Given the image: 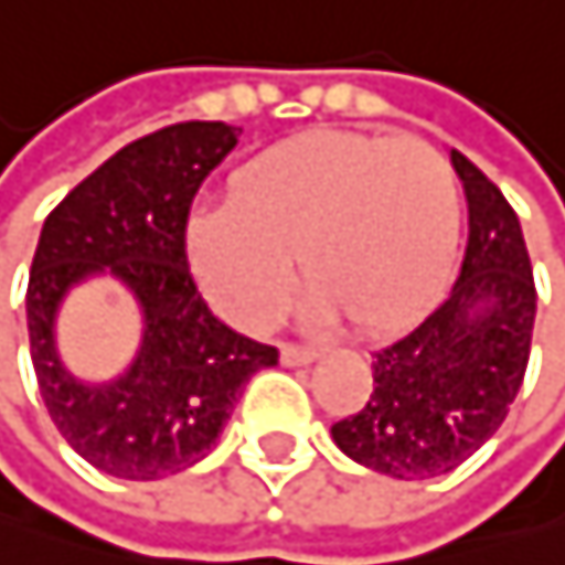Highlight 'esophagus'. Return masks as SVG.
I'll return each mask as SVG.
<instances>
[{
    "instance_id": "1",
    "label": "esophagus",
    "mask_w": 565,
    "mask_h": 565,
    "mask_svg": "<svg viewBox=\"0 0 565 565\" xmlns=\"http://www.w3.org/2000/svg\"><path fill=\"white\" fill-rule=\"evenodd\" d=\"M317 360V349L309 345H280V363L285 366H306Z\"/></svg>"
}]
</instances>
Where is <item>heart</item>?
I'll list each match as a JSON object with an SVG mask.
<instances>
[{"label":"heart","mask_w":565,"mask_h":565,"mask_svg":"<svg viewBox=\"0 0 565 565\" xmlns=\"http://www.w3.org/2000/svg\"><path fill=\"white\" fill-rule=\"evenodd\" d=\"M462 231L459 181L420 138L309 131L231 178V205L188 220V259L231 323L263 331L295 295V266L320 317L392 334L430 306Z\"/></svg>","instance_id":"1"}]
</instances>
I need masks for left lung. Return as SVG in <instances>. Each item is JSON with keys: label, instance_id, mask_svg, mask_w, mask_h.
I'll list each match as a JSON object with an SVG mask.
<instances>
[{"label": "left lung", "instance_id": "left-lung-1", "mask_svg": "<svg viewBox=\"0 0 565 565\" xmlns=\"http://www.w3.org/2000/svg\"><path fill=\"white\" fill-rule=\"evenodd\" d=\"M452 167L470 205V242L452 291L373 352V392L331 427L366 470L424 480L456 470L494 430L523 384L534 334V270L520 220L467 156Z\"/></svg>", "mask_w": 565, "mask_h": 565}]
</instances>
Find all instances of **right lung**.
<instances>
[{
  "label": "right lung",
  "instance_id": "obj_1",
  "mask_svg": "<svg viewBox=\"0 0 565 565\" xmlns=\"http://www.w3.org/2000/svg\"><path fill=\"white\" fill-rule=\"evenodd\" d=\"M242 127L170 124L109 156L49 213L28 280V334L38 392L81 459L124 480L181 473L210 452L245 381L277 349L213 317L188 270L192 199L238 145ZM109 269L142 306V349L109 385H81L55 355L65 291Z\"/></svg>",
  "mask_w": 565,
  "mask_h": 565
}]
</instances>
